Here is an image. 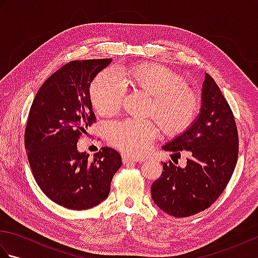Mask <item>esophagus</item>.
I'll list each match as a JSON object with an SVG mask.
<instances>
[{"instance_id": "esophagus-1", "label": "esophagus", "mask_w": 258, "mask_h": 258, "mask_svg": "<svg viewBox=\"0 0 258 258\" xmlns=\"http://www.w3.org/2000/svg\"><path fill=\"white\" fill-rule=\"evenodd\" d=\"M122 161H123V164H125V165H127V164H133V163H136V162H141V161L136 160V158L128 157L126 155H122Z\"/></svg>"}]
</instances>
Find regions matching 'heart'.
<instances>
[{"label":"heart","mask_w":258,"mask_h":258,"mask_svg":"<svg viewBox=\"0 0 258 258\" xmlns=\"http://www.w3.org/2000/svg\"><path fill=\"white\" fill-rule=\"evenodd\" d=\"M125 85L151 96L147 114L154 115L166 134L182 132L199 112L200 98L185 85L182 76L156 64H141L126 70L123 80L115 71L104 70L91 84L93 106L101 115L116 113L125 95ZM107 135L118 150L139 157L150 151L157 127L150 119H123L109 124Z\"/></svg>","instance_id":"b5f03b06"}]
</instances>
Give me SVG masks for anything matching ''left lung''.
<instances>
[{"label":"left lung","instance_id":"1","mask_svg":"<svg viewBox=\"0 0 258 258\" xmlns=\"http://www.w3.org/2000/svg\"><path fill=\"white\" fill-rule=\"evenodd\" d=\"M162 149L179 157L182 151L187 162L185 167L163 163L161 177L151 188L155 204L174 217L191 216L210 207L225 189L238 156L233 112L211 75L205 73L197 117Z\"/></svg>","mask_w":258,"mask_h":258}]
</instances>
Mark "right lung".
I'll return each mask as SVG.
<instances>
[{"label": "right lung", "instance_id": "right-lung-1", "mask_svg": "<svg viewBox=\"0 0 258 258\" xmlns=\"http://www.w3.org/2000/svg\"><path fill=\"white\" fill-rule=\"evenodd\" d=\"M111 58L72 61L43 84L32 103L24 144L37 185L69 210L94 207L106 199L112 178L122 165L119 153L102 147L89 160L78 141L94 123L90 86Z\"/></svg>", "mask_w": 258, "mask_h": 258}]
</instances>
